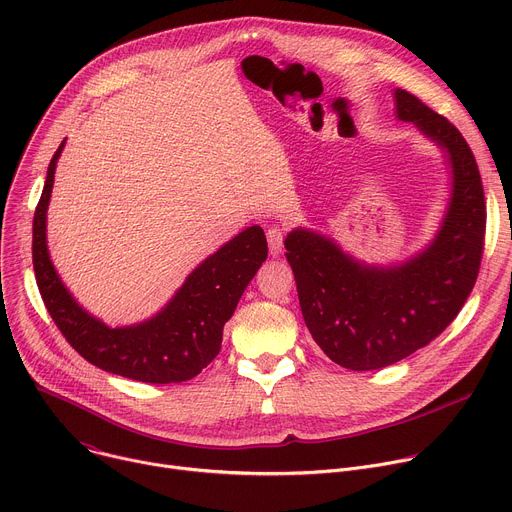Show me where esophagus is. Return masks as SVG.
Returning <instances> with one entry per match:
<instances>
[{
	"mask_svg": "<svg viewBox=\"0 0 512 512\" xmlns=\"http://www.w3.org/2000/svg\"><path fill=\"white\" fill-rule=\"evenodd\" d=\"M267 243H269V253L273 257L281 255V251H283V229L281 227H269Z\"/></svg>",
	"mask_w": 512,
	"mask_h": 512,
	"instance_id": "obj_1",
	"label": "esophagus"
}]
</instances>
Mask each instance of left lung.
<instances>
[{
  "mask_svg": "<svg viewBox=\"0 0 512 512\" xmlns=\"http://www.w3.org/2000/svg\"><path fill=\"white\" fill-rule=\"evenodd\" d=\"M395 115L440 148L450 196L435 235L411 257L373 265L346 253L318 231L298 227L285 237L306 326L336 364L377 371L440 336L476 283L486 204L476 160L462 133L403 89Z\"/></svg>",
  "mask_w": 512,
  "mask_h": 512,
  "instance_id": "1",
  "label": "left lung"
}]
</instances>
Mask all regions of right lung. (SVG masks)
Wrapping results in <instances>:
<instances>
[{
	"mask_svg": "<svg viewBox=\"0 0 512 512\" xmlns=\"http://www.w3.org/2000/svg\"><path fill=\"white\" fill-rule=\"evenodd\" d=\"M64 143L50 160L32 227L34 273L46 310L68 344L107 373L154 385L196 377L221 350L225 322L267 259L263 229L247 227L208 255L152 318L107 326L70 294L48 253L46 212Z\"/></svg>",
	"mask_w": 512,
	"mask_h": 512,
	"instance_id": "add662e5",
	"label": "right lung"
}]
</instances>
